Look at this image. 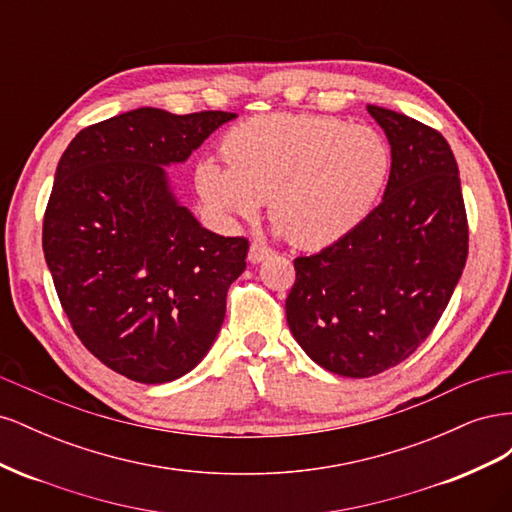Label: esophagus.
I'll return each instance as SVG.
<instances>
[{"mask_svg": "<svg viewBox=\"0 0 512 512\" xmlns=\"http://www.w3.org/2000/svg\"><path fill=\"white\" fill-rule=\"evenodd\" d=\"M269 256H273V250L271 247H267L265 243H258V241H254L252 245H250V254H247V258H250V262H262V260H267Z\"/></svg>", "mask_w": 512, "mask_h": 512, "instance_id": "34e87169", "label": "esophagus"}]
</instances>
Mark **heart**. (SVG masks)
I'll use <instances>...</instances> for the list:
<instances>
[{"label":"heart","mask_w":512,"mask_h":512,"mask_svg":"<svg viewBox=\"0 0 512 512\" xmlns=\"http://www.w3.org/2000/svg\"><path fill=\"white\" fill-rule=\"evenodd\" d=\"M230 166L200 162L196 183L228 218H254L269 200L271 220L305 247L331 245L374 211L391 175L384 136L335 117L271 113L224 138Z\"/></svg>","instance_id":"b5f03b06"}]
</instances>
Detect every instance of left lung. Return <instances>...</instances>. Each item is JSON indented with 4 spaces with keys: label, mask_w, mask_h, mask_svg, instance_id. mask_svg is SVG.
<instances>
[{
    "label": "left lung",
    "mask_w": 512,
    "mask_h": 512,
    "mask_svg": "<svg viewBox=\"0 0 512 512\" xmlns=\"http://www.w3.org/2000/svg\"><path fill=\"white\" fill-rule=\"evenodd\" d=\"M391 145L382 203L350 235L294 258L286 320L320 367L369 378L406 361L436 327L468 258L459 168L425 123L367 106Z\"/></svg>",
    "instance_id": "1"
}]
</instances>
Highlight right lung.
<instances>
[{"label":"right lung","mask_w":512,"mask_h":512,"mask_svg":"<svg viewBox=\"0 0 512 512\" xmlns=\"http://www.w3.org/2000/svg\"><path fill=\"white\" fill-rule=\"evenodd\" d=\"M235 117L136 108L81 130L57 164L42 224L57 297L83 346L134 382L203 361L245 269L247 239L200 226L164 170Z\"/></svg>","instance_id":"add662e5"}]
</instances>
